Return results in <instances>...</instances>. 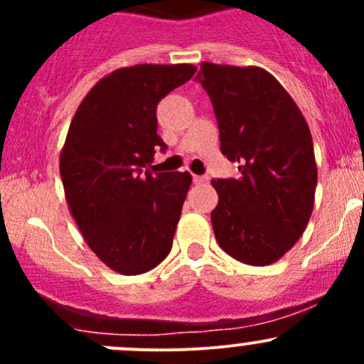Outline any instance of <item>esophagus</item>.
<instances>
[{
	"mask_svg": "<svg viewBox=\"0 0 364 364\" xmlns=\"http://www.w3.org/2000/svg\"><path fill=\"white\" fill-rule=\"evenodd\" d=\"M193 183H196V185H204V183H208V178H205V176L193 174Z\"/></svg>",
	"mask_w": 364,
	"mask_h": 364,
	"instance_id": "obj_1",
	"label": "esophagus"
}]
</instances>
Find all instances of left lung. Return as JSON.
<instances>
[{"mask_svg": "<svg viewBox=\"0 0 364 364\" xmlns=\"http://www.w3.org/2000/svg\"><path fill=\"white\" fill-rule=\"evenodd\" d=\"M220 149L240 164L237 179H213L211 213L223 252L250 266L280 260L314 211L317 164L310 128L285 87L260 67L203 63Z\"/></svg>", "mask_w": 364, "mask_h": 364, "instance_id": "left-lung-1", "label": "left lung"}]
</instances>
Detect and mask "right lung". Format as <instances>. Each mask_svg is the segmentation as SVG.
Segmentation results:
<instances>
[{
  "label": "right lung",
  "instance_id": "1",
  "mask_svg": "<svg viewBox=\"0 0 364 364\" xmlns=\"http://www.w3.org/2000/svg\"><path fill=\"white\" fill-rule=\"evenodd\" d=\"M196 67L114 70L80 102L60 153L68 209L87 247L119 274L159 266L172 248L190 172H155L156 105Z\"/></svg>",
  "mask_w": 364,
  "mask_h": 364
}]
</instances>
